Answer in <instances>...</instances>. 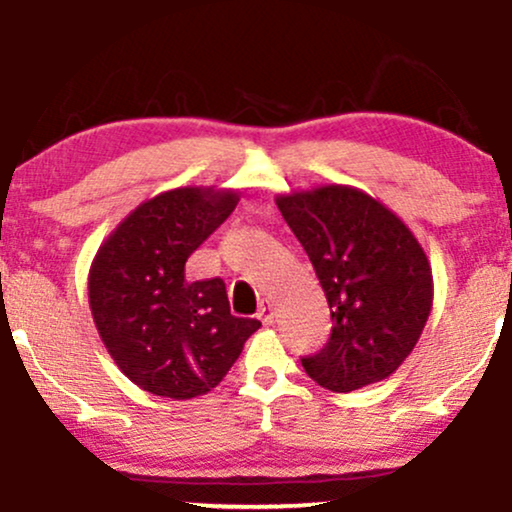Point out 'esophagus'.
Returning a JSON list of instances; mask_svg holds the SVG:
<instances>
[{"label":"esophagus","instance_id":"34e87169","mask_svg":"<svg viewBox=\"0 0 512 512\" xmlns=\"http://www.w3.org/2000/svg\"><path fill=\"white\" fill-rule=\"evenodd\" d=\"M257 317H260L264 325H272V322H274V305H272V301H267V298H264V301L260 303V310H257Z\"/></svg>","mask_w":512,"mask_h":512}]
</instances>
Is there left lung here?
Segmentation results:
<instances>
[{
    "instance_id": "8db88e82",
    "label": "left lung",
    "mask_w": 512,
    "mask_h": 512,
    "mask_svg": "<svg viewBox=\"0 0 512 512\" xmlns=\"http://www.w3.org/2000/svg\"><path fill=\"white\" fill-rule=\"evenodd\" d=\"M330 303V342L301 358L332 392L390 378L411 354L433 305L431 264L397 214L366 192L322 185L276 197Z\"/></svg>"
}]
</instances>
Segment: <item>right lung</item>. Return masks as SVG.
Returning <instances> with one entry per match:
<instances>
[{"label":"right lung","instance_id":"right-lung-1","mask_svg":"<svg viewBox=\"0 0 512 512\" xmlns=\"http://www.w3.org/2000/svg\"><path fill=\"white\" fill-rule=\"evenodd\" d=\"M238 192L178 187L139 204L96 252L88 303L117 368L158 397L192 399L223 380L260 320L231 315L223 279H185V262Z\"/></svg>","mask_w":512,"mask_h":512}]
</instances>
